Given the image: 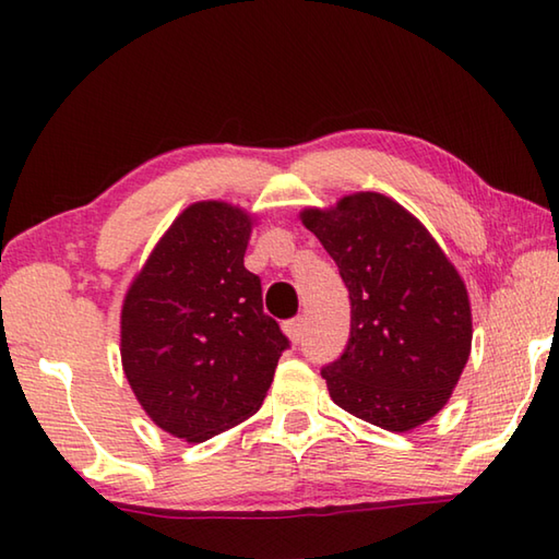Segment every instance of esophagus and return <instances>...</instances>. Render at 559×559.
I'll use <instances>...</instances> for the list:
<instances>
[{"mask_svg": "<svg viewBox=\"0 0 559 559\" xmlns=\"http://www.w3.org/2000/svg\"><path fill=\"white\" fill-rule=\"evenodd\" d=\"M283 331H286V336H288L293 343H300V341H302V334H305V317L290 319V322L283 324Z\"/></svg>", "mask_w": 559, "mask_h": 559, "instance_id": "obj_1", "label": "esophagus"}]
</instances>
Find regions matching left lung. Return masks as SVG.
Returning a JSON list of instances; mask_svg holds the SVG:
<instances>
[{
    "label": "left lung",
    "instance_id": "obj_1",
    "mask_svg": "<svg viewBox=\"0 0 559 559\" xmlns=\"http://www.w3.org/2000/svg\"><path fill=\"white\" fill-rule=\"evenodd\" d=\"M350 293V338L322 370L331 401L389 432H408L447 406L468 362L466 283L430 230L379 192L305 206Z\"/></svg>",
    "mask_w": 559,
    "mask_h": 559
}]
</instances>
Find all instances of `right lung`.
Returning <instances> with one entry per match:
<instances>
[{
    "mask_svg": "<svg viewBox=\"0 0 559 559\" xmlns=\"http://www.w3.org/2000/svg\"><path fill=\"white\" fill-rule=\"evenodd\" d=\"M254 225L228 201L189 204L124 293L127 382L148 418L189 444L252 418L288 346L245 269Z\"/></svg>",
    "mask_w": 559,
    "mask_h": 559,
    "instance_id": "1",
    "label": "right lung"
}]
</instances>
